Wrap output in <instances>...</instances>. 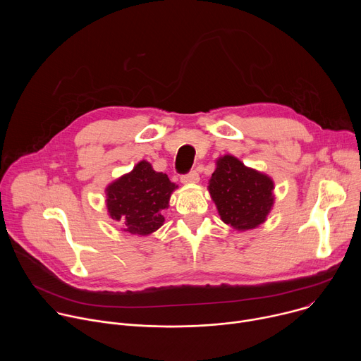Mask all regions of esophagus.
<instances>
[{
    "label": "esophagus",
    "instance_id": "esophagus-1",
    "mask_svg": "<svg viewBox=\"0 0 361 361\" xmlns=\"http://www.w3.org/2000/svg\"><path fill=\"white\" fill-rule=\"evenodd\" d=\"M198 180H200V176H198V173L195 170L181 176V183L183 184H195V183H198Z\"/></svg>",
    "mask_w": 361,
    "mask_h": 361
}]
</instances>
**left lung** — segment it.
<instances>
[{"mask_svg": "<svg viewBox=\"0 0 361 361\" xmlns=\"http://www.w3.org/2000/svg\"><path fill=\"white\" fill-rule=\"evenodd\" d=\"M273 180L245 167L233 156L217 161L209 191L221 220L237 230H250L266 221L273 197Z\"/></svg>", "mask_w": 361, "mask_h": 361, "instance_id": "8db88e82", "label": "left lung"}]
</instances>
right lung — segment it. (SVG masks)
<instances>
[{
  "instance_id": "obj_1",
  "label": "right lung",
  "mask_w": 361,
  "mask_h": 361,
  "mask_svg": "<svg viewBox=\"0 0 361 361\" xmlns=\"http://www.w3.org/2000/svg\"><path fill=\"white\" fill-rule=\"evenodd\" d=\"M177 188L163 173L140 161L130 174L107 188V207L113 220L124 224V231L147 235L164 223L161 212L169 207L171 192Z\"/></svg>"
}]
</instances>
